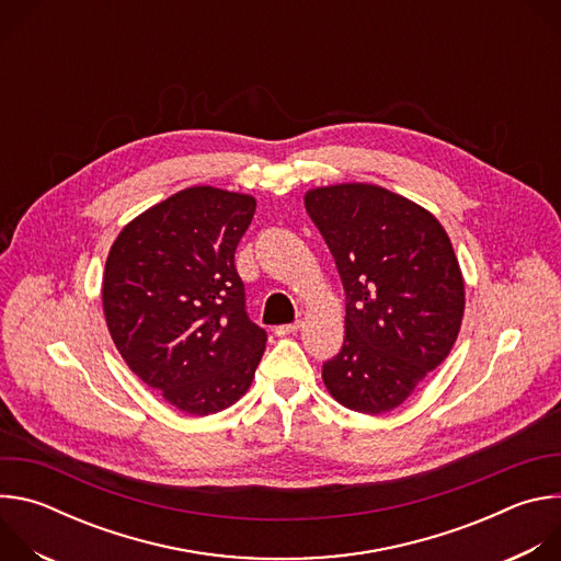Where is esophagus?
<instances>
[{
    "label": "esophagus",
    "instance_id": "esophagus-1",
    "mask_svg": "<svg viewBox=\"0 0 561 561\" xmlns=\"http://www.w3.org/2000/svg\"><path fill=\"white\" fill-rule=\"evenodd\" d=\"M299 329H301V322H293V324L277 327V329H275V333H277V335H293V333H297Z\"/></svg>",
    "mask_w": 561,
    "mask_h": 561
}]
</instances>
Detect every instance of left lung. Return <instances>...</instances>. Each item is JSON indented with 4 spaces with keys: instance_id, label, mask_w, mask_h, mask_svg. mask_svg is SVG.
I'll return each instance as SVG.
<instances>
[{
    "instance_id": "8db88e82",
    "label": "left lung",
    "mask_w": 561,
    "mask_h": 561,
    "mask_svg": "<svg viewBox=\"0 0 561 561\" xmlns=\"http://www.w3.org/2000/svg\"><path fill=\"white\" fill-rule=\"evenodd\" d=\"M346 293V337L324 364L329 392L351 411L404 404L450 353L463 317V277L433 213L375 184L306 193Z\"/></svg>"
}]
</instances>
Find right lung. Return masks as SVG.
I'll list each match as a JSON object with an SVG mask.
<instances>
[{"label": "right lung", "mask_w": 561, "mask_h": 561, "mask_svg": "<svg viewBox=\"0 0 561 561\" xmlns=\"http://www.w3.org/2000/svg\"><path fill=\"white\" fill-rule=\"evenodd\" d=\"M255 197L184 188L128 221L111 247L102 304L128 368L171 407L204 417L255 377L266 331L247 314L234 249Z\"/></svg>", "instance_id": "1"}]
</instances>
